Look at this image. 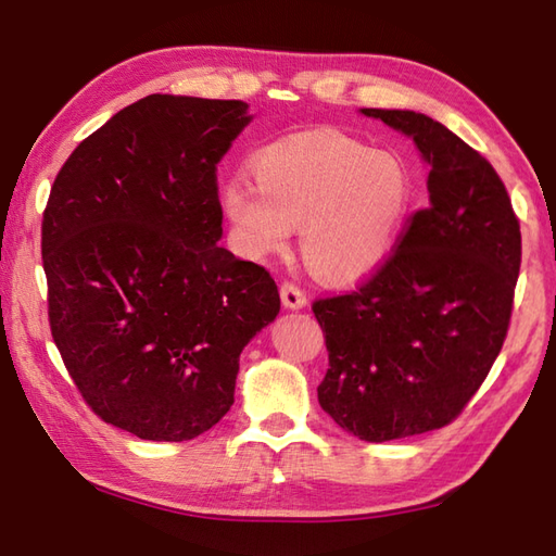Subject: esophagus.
Returning a JSON list of instances; mask_svg holds the SVG:
<instances>
[{"mask_svg": "<svg viewBox=\"0 0 556 556\" xmlns=\"http://www.w3.org/2000/svg\"><path fill=\"white\" fill-rule=\"evenodd\" d=\"M279 294H281V304H285L287 308L306 306V294H304V289L296 285V281H291V279L281 281Z\"/></svg>", "mask_w": 556, "mask_h": 556, "instance_id": "1", "label": "esophagus"}]
</instances>
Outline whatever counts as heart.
<instances>
[{"label":"heart","mask_w":556,"mask_h":556,"mask_svg":"<svg viewBox=\"0 0 556 556\" xmlns=\"http://www.w3.org/2000/svg\"><path fill=\"white\" fill-rule=\"evenodd\" d=\"M252 176L220 188V208L240 250L279 255L301 228L314 275L355 281L378 269L397 244L414 184L400 156L338 131L296 135L252 156Z\"/></svg>","instance_id":"obj_1"}]
</instances>
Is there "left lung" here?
<instances>
[{"mask_svg":"<svg viewBox=\"0 0 556 556\" xmlns=\"http://www.w3.org/2000/svg\"><path fill=\"white\" fill-rule=\"evenodd\" d=\"M361 112L409 135L429 164V205L388 260L312 304L328 351L318 402L380 444L451 425L481 388L510 328L522 238L501 176L464 139L419 112Z\"/></svg>","mask_w":556,"mask_h":556,"instance_id":"left-lung-1","label":"left lung"}]
</instances>
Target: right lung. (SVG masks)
Masks as SVG:
<instances>
[{
  "instance_id": "1",
  "label": "right lung",
  "mask_w": 556,
  "mask_h": 556,
  "mask_svg": "<svg viewBox=\"0 0 556 556\" xmlns=\"http://www.w3.org/2000/svg\"><path fill=\"white\" fill-rule=\"evenodd\" d=\"M240 100L147 96L73 149L41 223L49 326L108 425L188 441L232 407L240 353L279 314L265 267L218 240Z\"/></svg>"
}]
</instances>
